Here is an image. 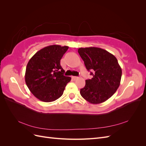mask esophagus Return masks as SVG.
I'll use <instances>...</instances> for the list:
<instances>
[{
	"label": "esophagus",
	"instance_id": "34e87169",
	"mask_svg": "<svg viewBox=\"0 0 146 146\" xmlns=\"http://www.w3.org/2000/svg\"><path fill=\"white\" fill-rule=\"evenodd\" d=\"M78 77H76V76H72V78L73 79V80H76V79H77Z\"/></svg>",
	"mask_w": 146,
	"mask_h": 146
}]
</instances>
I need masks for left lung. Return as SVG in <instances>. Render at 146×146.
<instances>
[{
  "label": "left lung",
  "mask_w": 146,
  "mask_h": 146,
  "mask_svg": "<svg viewBox=\"0 0 146 146\" xmlns=\"http://www.w3.org/2000/svg\"><path fill=\"white\" fill-rule=\"evenodd\" d=\"M78 52L88 71L91 70V79L86 80L80 94L88 102H104L114 94L120 85L122 69L113 54L99 47L79 48Z\"/></svg>",
  "instance_id": "1"
}]
</instances>
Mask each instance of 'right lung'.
I'll return each mask as SVG.
<instances>
[{
  "label": "right lung",
  "mask_w": 146,
  "mask_h": 146,
  "mask_svg": "<svg viewBox=\"0 0 146 146\" xmlns=\"http://www.w3.org/2000/svg\"><path fill=\"white\" fill-rule=\"evenodd\" d=\"M68 46L52 45L38 51L27 65L25 75L26 85L37 99L50 102L63 95L71 78L64 76L60 60Z\"/></svg>",
  "instance_id": "1"
}]
</instances>
